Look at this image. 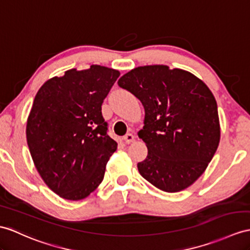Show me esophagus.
Segmentation results:
<instances>
[{"label":"esophagus","instance_id":"34e87169","mask_svg":"<svg viewBox=\"0 0 250 250\" xmlns=\"http://www.w3.org/2000/svg\"><path fill=\"white\" fill-rule=\"evenodd\" d=\"M123 140L126 144H130L131 142L135 141V136H133L132 133H126V135L123 137Z\"/></svg>","mask_w":250,"mask_h":250}]
</instances>
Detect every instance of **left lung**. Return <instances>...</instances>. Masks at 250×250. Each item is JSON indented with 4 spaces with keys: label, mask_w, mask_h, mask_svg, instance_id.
<instances>
[{
    "label": "left lung",
    "mask_w": 250,
    "mask_h": 250,
    "mask_svg": "<svg viewBox=\"0 0 250 250\" xmlns=\"http://www.w3.org/2000/svg\"><path fill=\"white\" fill-rule=\"evenodd\" d=\"M119 86L141 101L144 126L138 132L147 146L139 173L160 190H185L206 171L221 139L217 104L207 84L167 65L138 66Z\"/></svg>",
    "instance_id": "left-lung-1"
}]
</instances>
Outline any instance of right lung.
<instances>
[{"label":"right lung","mask_w":250,"mask_h":250,"mask_svg":"<svg viewBox=\"0 0 250 250\" xmlns=\"http://www.w3.org/2000/svg\"><path fill=\"white\" fill-rule=\"evenodd\" d=\"M119 76L99 64L71 69L46 81L35 96L27 145L42 180L62 198H86L104 179L118 143L107 135L102 104Z\"/></svg>","instance_id":"right-lung-1"}]
</instances>
